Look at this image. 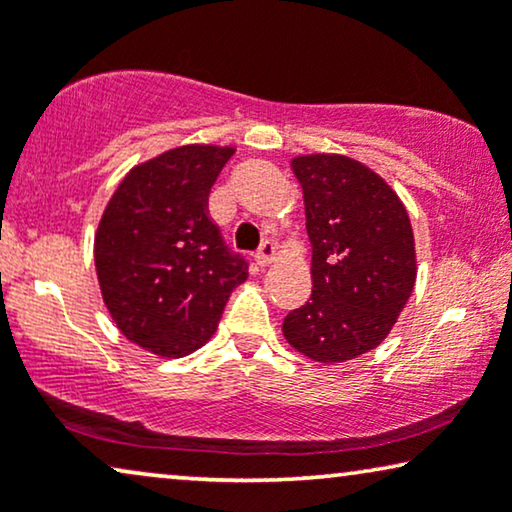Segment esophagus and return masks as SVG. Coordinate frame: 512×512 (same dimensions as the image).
Returning <instances> with one entry per match:
<instances>
[{"mask_svg": "<svg viewBox=\"0 0 512 512\" xmlns=\"http://www.w3.org/2000/svg\"><path fill=\"white\" fill-rule=\"evenodd\" d=\"M275 242L272 240H265V242H261V247H258V251H256V263L261 265V268H265V265H270L272 261H275Z\"/></svg>", "mask_w": 512, "mask_h": 512, "instance_id": "34e87169", "label": "esophagus"}]
</instances>
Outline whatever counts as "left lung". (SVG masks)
Masks as SVG:
<instances>
[{
	"mask_svg": "<svg viewBox=\"0 0 512 512\" xmlns=\"http://www.w3.org/2000/svg\"><path fill=\"white\" fill-rule=\"evenodd\" d=\"M312 242V296L282 331L321 363L366 354L387 338L415 286V237L398 195L359 160L293 158Z\"/></svg>",
	"mask_w": 512,
	"mask_h": 512,
	"instance_id": "1",
	"label": "left lung"
}]
</instances>
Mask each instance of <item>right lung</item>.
I'll return each instance as SVG.
<instances>
[{
	"mask_svg": "<svg viewBox=\"0 0 512 512\" xmlns=\"http://www.w3.org/2000/svg\"><path fill=\"white\" fill-rule=\"evenodd\" d=\"M233 146L188 144L128 172L95 235L102 298L125 338L184 356L212 338L230 291L249 275L209 216Z\"/></svg>",
	"mask_w": 512,
	"mask_h": 512,
	"instance_id": "obj_1",
	"label": "right lung"
}]
</instances>
